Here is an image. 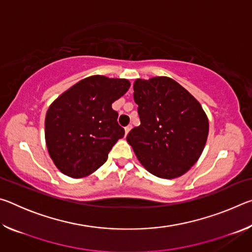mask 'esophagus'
Here are the masks:
<instances>
[{
    "label": "esophagus",
    "instance_id": "34e87169",
    "mask_svg": "<svg viewBox=\"0 0 252 252\" xmlns=\"http://www.w3.org/2000/svg\"><path fill=\"white\" fill-rule=\"evenodd\" d=\"M131 126H126L125 127V131H126V135L127 134V133H129V132H130V130H131Z\"/></svg>",
    "mask_w": 252,
    "mask_h": 252
}]
</instances>
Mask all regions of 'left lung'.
<instances>
[{
    "label": "left lung",
    "instance_id": "left-lung-1",
    "mask_svg": "<svg viewBox=\"0 0 252 252\" xmlns=\"http://www.w3.org/2000/svg\"><path fill=\"white\" fill-rule=\"evenodd\" d=\"M141 125L126 141L153 176L173 179L198 161L206 146L209 121L201 104L167 76L138 79L133 84Z\"/></svg>",
    "mask_w": 252,
    "mask_h": 252
}]
</instances>
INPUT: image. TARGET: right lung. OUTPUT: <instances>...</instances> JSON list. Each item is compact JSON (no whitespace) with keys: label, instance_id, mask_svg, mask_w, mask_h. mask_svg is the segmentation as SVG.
I'll list each match as a JSON object with an SVG mask.
<instances>
[{"label":"right lung","instance_id":"right-lung-1","mask_svg":"<svg viewBox=\"0 0 252 252\" xmlns=\"http://www.w3.org/2000/svg\"><path fill=\"white\" fill-rule=\"evenodd\" d=\"M126 79L92 75L55 100L45 116V142L57 168L71 178L99 169L125 135L112 103L129 90Z\"/></svg>","mask_w":252,"mask_h":252}]
</instances>
